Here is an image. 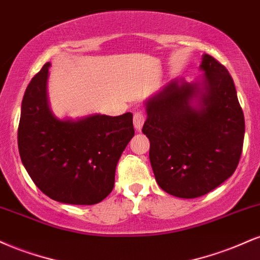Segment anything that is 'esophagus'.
<instances>
[{
    "instance_id": "esophagus-1",
    "label": "esophagus",
    "mask_w": 260,
    "mask_h": 260,
    "mask_svg": "<svg viewBox=\"0 0 260 260\" xmlns=\"http://www.w3.org/2000/svg\"><path fill=\"white\" fill-rule=\"evenodd\" d=\"M133 121H134V126H135V129L141 130L143 124H145V121H146V117H145V114H143V112L136 111L135 113H134Z\"/></svg>"
}]
</instances>
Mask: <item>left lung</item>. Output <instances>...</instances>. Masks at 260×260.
<instances>
[{"label": "left lung", "instance_id": "1", "mask_svg": "<svg viewBox=\"0 0 260 260\" xmlns=\"http://www.w3.org/2000/svg\"><path fill=\"white\" fill-rule=\"evenodd\" d=\"M203 81L175 80L146 102L149 160L161 190L180 198L208 193L233 175L245 117L228 69L204 54ZM198 103L193 105V101Z\"/></svg>", "mask_w": 260, "mask_h": 260}]
</instances>
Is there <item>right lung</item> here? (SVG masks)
Masks as SVG:
<instances>
[{
  "label": "right lung",
  "mask_w": 260,
  "mask_h": 260,
  "mask_svg": "<svg viewBox=\"0 0 260 260\" xmlns=\"http://www.w3.org/2000/svg\"><path fill=\"white\" fill-rule=\"evenodd\" d=\"M50 62L27 85L18 148L27 174L46 196L68 204L100 203L114 187L117 163L135 135L133 114L59 120L47 102Z\"/></svg>",
  "instance_id": "add662e5"
}]
</instances>
